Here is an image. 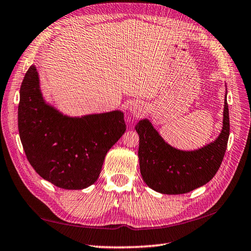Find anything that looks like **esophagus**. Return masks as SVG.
Segmentation results:
<instances>
[{"label":"esophagus","mask_w":251,"mask_h":251,"mask_svg":"<svg viewBox=\"0 0 251 251\" xmlns=\"http://www.w3.org/2000/svg\"><path fill=\"white\" fill-rule=\"evenodd\" d=\"M144 104H143V102H140V101H133V102H131L130 103V105H129V112L132 114V115H134V116H136V117H138L139 115H142V113L144 112Z\"/></svg>","instance_id":"34e87169"}]
</instances>
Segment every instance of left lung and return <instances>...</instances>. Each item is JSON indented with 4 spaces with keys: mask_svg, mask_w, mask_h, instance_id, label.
I'll list each match as a JSON object with an SVG mask.
<instances>
[{
    "mask_svg": "<svg viewBox=\"0 0 251 251\" xmlns=\"http://www.w3.org/2000/svg\"><path fill=\"white\" fill-rule=\"evenodd\" d=\"M135 130L139 135V169L146 184L161 194L192 192L212 180L224 160L230 134L227 90L222 132L202 148L193 151L174 148L147 118L138 121Z\"/></svg>",
    "mask_w": 251,
    "mask_h": 251,
    "instance_id": "obj_1",
    "label": "left lung"
}]
</instances>
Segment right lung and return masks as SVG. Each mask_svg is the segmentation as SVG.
Segmentation results:
<instances>
[{"label":"right lung","instance_id":"1","mask_svg":"<svg viewBox=\"0 0 251 251\" xmlns=\"http://www.w3.org/2000/svg\"><path fill=\"white\" fill-rule=\"evenodd\" d=\"M18 127L35 172L64 189H84L94 184L107 151L126 129L121 111L82 117L60 113L42 97L35 65L21 84Z\"/></svg>","mask_w":251,"mask_h":251}]
</instances>
